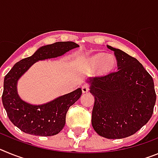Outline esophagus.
I'll list each match as a JSON object with an SVG mask.
<instances>
[{
  "label": "esophagus",
  "mask_w": 158,
  "mask_h": 158,
  "mask_svg": "<svg viewBox=\"0 0 158 158\" xmlns=\"http://www.w3.org/2000/svg\"><path fill=\"white\" fill-rule=\"evenodd\" d=\"M81 90H82V93H87L89 91V86L86 85H82V87H81Z\"/></svg>",
  "instance_id": "1"
}]
</instances>
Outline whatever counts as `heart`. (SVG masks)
<instances>
[{
  "label": "heart",
  "mask_w": 158,
  "mask_h": 158,
  "mask_svg": "<svg viewBox=\"0 0 158 158\" xmlns=\"http://www.w3.org/2000/svg\"><path fill=\"white\" fill-rule=\"evenodd\" d=\"M85 64L89 69H95V73L98 76L107 75L114 70L117 60L115 55L104 53H95L85 59Z\"/></svg>",
  "instance_id": "heart-1"
}]
</instances>
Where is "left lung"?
<instances>
[{"mask_svg": "<svg viewBox=\"0 0 158 158\" xmlns=\"http://www.w3.org/2000/svg\"><path fill=\"white\" fill-rule=\"evenodd\" d=\"M107 47L114 51L118 71L86 80L95 99L92 125L100 136L123 139L136 133L151 118L156 103L154 84L136 58Z\"/></svg>", "mask_w": 158, "mask_h": 158, "instance_id": "obj_1", "label": "left lung"}]
</instances>
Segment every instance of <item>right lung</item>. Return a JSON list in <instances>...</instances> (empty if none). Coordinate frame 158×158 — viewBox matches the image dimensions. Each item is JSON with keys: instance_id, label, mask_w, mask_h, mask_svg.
<instances>
[{"instance_id": "add662e5", "label": "right lung", "mask_w": 158, "mask_h": 158, "mask_svg": "<svg viewBox=\"0 0 158 158\" xmlns=\"http://www.w3.org/2000/svg\"><path fill=\"white\" fill-rule=\"evenodd\" d=\"M77 47L79 45L73 42H57L43 46L31 56L16 62L5 77L3 105L11 122L24 133L38 136H52L59 133L65 126L68 109L80 98L82 91L78 88L46 104L35 105L20 98L17 91L18 81L35 62L58 58Z\"/></svg>"}]
</instances>
